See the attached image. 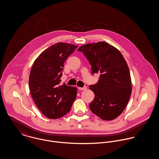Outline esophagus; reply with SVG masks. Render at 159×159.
<instances>
[{
	"mask_svg": "<svg viewBox=\"0 0 159 159\" xmlns=\"http://www.w3.org/2000/svg\"><path fill=\"white\" fill-rule=\"evenodd\" d=\"M79 89H80V90H85V89H87V87H84L83 88H81V87H79Z\"/></svg>",
	"mask_w": 159,
	"mask_h": 159,
	"instance_id": "34e87169",
	"label": "esophagus"
}]
</instances>
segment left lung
Here are the masks:
<instances>
[{"instance_id":"8db88e82","label":"left lung","mask_w":159,"mask_h":159,"mask_svg":"<svg viewBox=\"0 0 159 159\" xmlns=\"http://www.w3.org/2000/svg\"><path fill=\"white\" fill-rule=\"evenodd\" d=\"M77 51L87 58L92 74H100L98 82L89 85L94 93L89 104L91 111L104 120L116 118L125 109L132 92L130 71L123 55L104 41L83 45Z\"/></svg>"}]
</instances>
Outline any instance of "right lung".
I'll return each mask as SVG.
<instances>
[{"label":"right lung","mask_w":159,"mask_h":159,"mask_svg":"<svg viewBox=\"0 0 159 159\" xmlns=\"http://www.w3.org/2000/svg\"><path fill=\"white\" fill-rule=\"evenodd\" d=\"M78 46L58 43L41 53L34 63L29 75V88L36 106L50 119H57L71 110L77 90L60 85L64 63Z\"/></svg>","instance_id":"obj_1"}]
</instances>
